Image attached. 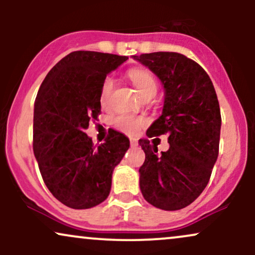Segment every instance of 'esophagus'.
I'll return each mask as SVG.
<instances>
[{"label": "esophagus", "mask_w": 255, "mask_h": 255, "mask_svg": "<svg viewBox=\"0 0 255 255\" xmlns=\"http://www.w3.org/2000/svg\"><path fill=\"white\" fill-rule=\"evenodd\" d=\"M130 145L131 146H136L137 145V140L135 137H130Z\"/></svg>", "instance_id": "1"}]
</instances>
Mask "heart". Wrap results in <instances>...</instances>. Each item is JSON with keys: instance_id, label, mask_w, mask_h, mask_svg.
Here are the masks:
<instances>
[{"instance_id": "b5f03b06", "label": "heart", "mask_w": 255, "mask_h": 255, "mask_svg": "<svg viewBox=\"0 0 255 255\" xmlns=\"http://www.w3.org/2000/svg\"><path fill=\"white\" fill-rule=\"evenodd\" d=\"M128 77L130 78V80L133 81V84L136 86L137 91L141 93V96L144 98L148 97V96H152V97H153L157 93L158 81L153 73L148 71V69H131V71L128 73ZM114 87H115V81H114V79L111 77L105 78L103 83H102L101 93H99V102H101V105L103 108L109 107L111 96H113L114 92ZM111 122H113V126L116 129L128 134L136 133L140 128L145 126L144 118L127 115V114H120V115L114 116Z\"/></svg>"}]
</instances>
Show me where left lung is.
<instances>
[{"mask_svg":"<svg viewBox=\"0 0 255 255\" xmlns=\"http://www.w3.org/2000/svg\"><path fill=\"white\" fill-rule=\"evenodd\" d=\"M133 57L148 67L165 90L162 116L146 134H165L170 145L158 153L154 142L139 140L145 152L140 189L154 207L176 211L201 194L217 160L222 124L217 95L203 67L182 54L158 51Z\"/></svg>","mask_w":255,"mask_h":255,"instance_id":"8db88e82","label":"left lung"}]
</instances>
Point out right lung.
<instances>
[{
	"mask_svg": "<svg viewBox=\"0 0 255 255\" xmlns=\"http://www.w3.org/2000/svg\"><path fill=\"white\" fill-rule=\"evenodd\" d=\"M127 56L73 51L55 64L34 101L33 152L51 194L75 210L103 203L114 168L129 148V139L109 129L105 142L87 136L91 120L101 114L102 83Z\"/></svg>",
	"mask_w": 255,
	"mask_h": 255,
	"instance_id": "obj_1",
	"label": "right lung"
}]
</instances>
